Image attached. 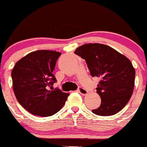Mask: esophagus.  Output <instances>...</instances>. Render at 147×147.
<instances>
[{
    "label": "esophagus",
    "mask_w": 147,
    "mask_h": 147,
    "mask_svg": "<svg viewBox=\"0 0 147 147\" xmlns=\"http://www.w3.org/2000/svg\"><path fill=\"white\" fill-rule=\"evenodd\" d=\"M77 91L79 92V93H80V94L83 95V96H85V95L88 94V90H87L86 89H85L84 88H82V87H80V88H78Z\"/></svg>",
    "instance_id": "obj_1"
}]
</instances>
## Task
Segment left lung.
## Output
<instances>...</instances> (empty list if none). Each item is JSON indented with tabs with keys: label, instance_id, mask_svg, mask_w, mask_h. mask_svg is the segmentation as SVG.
<instances>
[{
	"label": "left lung",
	"instance_id": "8db88e82",
	"mask_svg": "<svg viewBox=\"0 0 147 147\" xmlns=\"http://www.w3.org/2000/svg\"><path fill=\"white\" fill-rule=\"evenodd\" d=\"M74 54L85 59L93 77L100 79L96 93L102 102L92 112L102 116L119 113L133 92L136 71L132 62L115 49L100 43L81 45Z\"/></svg>",
	"mask_w": 147,
	"mask_h": 147
}]
</instances>
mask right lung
Here are the masks:
<instances>
[{
  "mask_svg": "<svg viewBox=\"0 0 147 147\" xmlns=\"http://www.w3.org/2000/svg\"><path fill=\"white\" fill-rule=\"evenodd\" d=\"M61 54L48 50L29 53L16 62L11 71L13 90L18 102L30 113L51 116L64 106L68 93L52 88L53 71Z\"/></svg>",
  "mask_w": 147,
  "mask_h": 147,
  "instance_id": "1",
  "label": "right lung"
}]
</instances>
